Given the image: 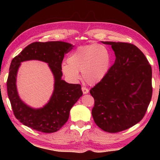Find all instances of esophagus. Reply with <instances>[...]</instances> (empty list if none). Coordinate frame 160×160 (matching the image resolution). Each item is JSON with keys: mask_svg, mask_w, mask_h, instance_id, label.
Returning a JSON list of instances; mask_svg holds the SVG:
<instances>
[{"mask_svg": "<svg viewBox=\"0 0 160 160\" xmlns=\"http://www.w3.org/2000/svg\"><path fill=\"white\" fill-rule=\"evenodd\" d=\"M82 92H83L84 94H87V93H89V89H88L87 88L84 87H82Z\"/></svg>", "mask_w": 160, "mask_h": 160, "instance_id": "obj_1", "label": "esophagus"}]
</instances>
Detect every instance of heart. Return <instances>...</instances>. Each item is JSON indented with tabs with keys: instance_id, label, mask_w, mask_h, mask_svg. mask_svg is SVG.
<instances>
[{
	"instance_id": "obj_1",
	"label": "heart",
	"mask_w": 160,
	"mask_h": 160,
	"mask_svg": "<svg viewBox=\"0 0 160 160\" xmlns=\"http://www.w3.org/2000/svg\"><path fill=\"white\" fill-rule=\"evenodd\" d=\"M112 55L106 46L100 44L80 46L71 52L62 65L64 76L71 82L79 80L81 71L82 80L95 85L104 80L110 70Z\"/></svg>"
}]
</instances>
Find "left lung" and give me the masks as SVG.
I'll return each mask as SVG.
<instances>
[{
  "mask_svg": "<svg viewBox=\"0 0 160 160\" xmlns=\"http://www.w3.org/2000/svg\"><path fill=\"white\" fill-rule=\"evenodd\" d=\"M111 45L115 63L107 76L90 90L94 98L92 116L102 130L118 132L142 120L152 98V69L144 54L128 42Z\"/></svg>",
  "mask_w": 160,
  "mask_h": 160,
  "instance_id": "1",
  "label": "left lung"
}]
</instances>
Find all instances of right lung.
<instances>
[{
	"label": "right lung",
	"instance_id": "obj_1",
	"mask_svg": "<svg viewBox=\"0 0 160 160\" xmlns=\"http://www.w3.org/2000/svg\"><path fill=\"white\" fill-rule=\"evenodd\" d=\"M73 47L71 44L61 41L35 42L27 46L12 60L7 80L8 94L13 114L24 125L37 131L51 133L60 130L67 122L71 107L82 96L80 84H69L61 79L64 54ZM29 59L48 63L55 78L52 98L39 110H33L23 103L16 90V75L20 62Z\"/></svg>",
	"mask_w": 160,
	"mask_h": 160
}]
</instances>
